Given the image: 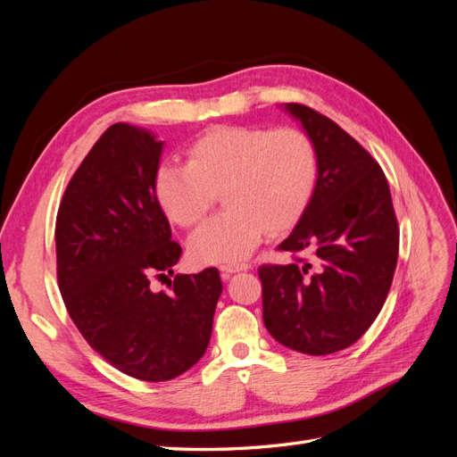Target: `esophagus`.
Here are the masks:
<instances>
[{"label": "esophagus", "instance_id": "1", "mask_svg": "<svg viewBox=\"0 0 457 457\" xmlns=\"http://www.w3.org/2000/svg\"><path fill=\"white\" fill-rule=\"evenodd\" d=\"M250 269H252V265H247V262H232V265L220 267V276L227 280L232 272H242V270H250Z\"/></svg>", "mask_w": 457, "mask_h": 457}]
</instances>
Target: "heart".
Wrapping results in <instances>:
<instances>
[{
  "mask_svg": "<svg viewBox=\"0 0 457 457\" xmlns=\"http://www.w3.org/2000/svg\"><path fill=\"white\" fill-rule=\"evenodd\" d=\"M318 150L297 128L220 126L200 135L187 163L162 162L152 190L162 212L179 227H195L217 195L225 212L204 223L188 240L202 265L238 262L265 234L292 228L307 212L318 183Z\"/></svg>",
  "mask_w": 457,
  "mask_h": 457,
  "instance_id": "obj_1",
  "label": "heart"
}]
</instances>
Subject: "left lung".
<instances>
[{
	"instance_id": "obj_1",
	"label": "left lung",
	"mask_w": 457,
	"mask_h": 457,
	"mask_svg": "<svg viewBox=\"0 0 457 457\" xmlns=\"http://www.w3.org/2000/svg\"><path fill=\"white\" fill-rule=\"evenodd\" d=\"M320 160L312 200L280 252L305 253L262 265V320L284 347L331 354L351 347L376 320L398 259V223L379 163L316 110L287 103Z\"/></svg>"
}]
</instances>
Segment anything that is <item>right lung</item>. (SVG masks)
Returning a JSON list of instances; mask_svg holds the SVG:
<instances>
[{
	"label": "right lung",
	"instance_id": "obj_1",
	"mask_svg": "<svg viewBox=\"0 0 457 457\" xmlns=\"http://www.w3.org/2000/svg\"><path fill=\"white\" fill-rule=\"evenodd\" d=\"M162 150L146 129L110 126L68 183L54 227L59 289L79 334L120 371L154 383L204 356L223 292L215 267L177 274L171 294L150 289L183 252L152 190Z\"/></svg>",
	"mask_w": 457,
	"mask_h": 457
}]
</instances>
